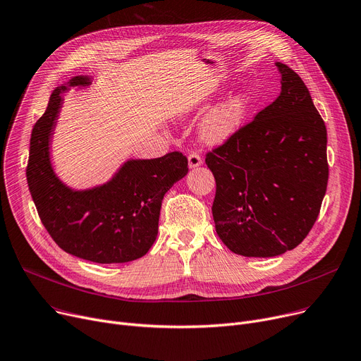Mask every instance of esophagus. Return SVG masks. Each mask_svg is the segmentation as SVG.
Masks as SVG:
<instances>
[{"label":"esophagus","mask_w":361,"mask_h":361,"mask_svg":"<svg viewBox=\"0 0 361 361\" xmlns=\"http://www.w3.org/2000/svg\"><path fill=\"white\" fill-rule=\"evenodd\" d=\"M202 162H203V159H202V157H200L199 154L191 152V154L188 155V166H190V168H196V166L202 165Z\"/></svg>","instance_id":"obj_1"}]
</instances>
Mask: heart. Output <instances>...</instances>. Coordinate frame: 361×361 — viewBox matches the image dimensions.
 Here are the masks:
<instances>
[{
    "label": "heart",
    "instance_id": "obj_1",
    "mask_svg": "<svg viewBox=\"0 0 361 361\" xmlns=\"http://www.w3.org/2000/svg\"><path fill=\"white\" fill-rule=\"evenodd\" d=\"M252 102V92L243 88L213 106L199 125L200 140L206 145H219L226 142L244 125Z\"/></svg>",
    "mask_w": 361,
    "mask_h": 361
}]
</instances>
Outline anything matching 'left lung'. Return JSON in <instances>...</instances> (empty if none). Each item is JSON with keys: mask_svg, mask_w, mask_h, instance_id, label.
Masks as SVG:
<instances>
[{"mask_svg": "<svg viewBox=\"0 0 361 361\" xmlns=\"http://www.w3.org/2000/svg\"><path fill=\"white\" fill-rule=\"evenodd\" d=\"M276 66L279 97L206 155L216 180V233L244 257L296 248L318 218L328 184L324 120L296 72Z\"/></svg>", "mask_w": 361, "mask_h": 361, "instance_id": "left-lung-1", "label": "left lung"}]
</instances>
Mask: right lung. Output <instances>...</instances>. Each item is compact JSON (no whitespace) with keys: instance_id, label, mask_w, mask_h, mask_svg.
<instances>
[{"instance_id":"obj_1","label":"right lung","mask_w":361,"mask_h":361,"mask_svg":"<svg viewBox=\"0 0 361 361\" xmlns=\"http://www.w3.org/2000/svg\"><path fill=\"white\" fill-rule=\"evenodd\" d=\"M88 75L56 87L32 130L27 184L40 221L68 254L100 264L128 262L145 255L158 235L164 195L188 173L187 158L170 152L154 159H128L107 183L74 190L55 174L51 140L72 87H90Z\"/></svg>"}]
</instances>
